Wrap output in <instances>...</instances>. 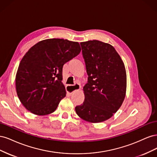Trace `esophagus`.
Masks as SVG:
<instances>
[{
    "instance_id": "1",
    "label": "esophagus",
    "mask_w": 157,
    "mask_h": 157,
    "mask_svg": "<svg viewBox=\"0 0 157 157\" xmlns=\"http://www.w3.org/2000/svg\"><path fill=\"white\" fill-rule=\"evenodd\" d=\"M80 88H81L80 85L78 83H76L74 85H68V86H67V90L70 94H71L73 93V92H75V90H80Z\"/></svg>"
}]
</instances>
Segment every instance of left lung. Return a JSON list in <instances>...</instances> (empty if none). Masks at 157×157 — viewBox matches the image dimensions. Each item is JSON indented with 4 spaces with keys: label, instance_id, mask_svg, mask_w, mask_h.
<instances>
[{
    "label": "left lung",
    "instance_id": "left-lung-1",
    "mask_svg": "<svg viewBox=\"0 0 157 157\" xmlns=\"http://www.w3.org/2000/svg\"><path fill=\"white\" fill-rule=\"evenodd\" d=\"M80 45L88 77L83 88L84 101L75 111L86 121L103 122L118 110L124 99L125 66L111 44L94 40Z\"/></svg>",
    "mask_w": 157,
    "mask_h": 157
}]
</instances>
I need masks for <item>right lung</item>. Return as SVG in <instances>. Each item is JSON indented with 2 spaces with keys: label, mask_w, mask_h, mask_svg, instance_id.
Listing matches in <instances>:
<instances>
[{
  "label": "right lung",
  "mask_w": 157,
  "mask_h": 157,
  "mask_svg": "<svg viewBox=\"0 0 157 157\" xmlns=\"http://www.w3.org/2000/svg\"><path fill=\"white\" fill-rule=\"evenodd\" d=\"M80 51L78 42L63 39L42 40L28 50L16 77L17 96L28 111L36 115L56 111L66 96L63 66Z\"/></svg>",
  "instance_id": "obj_1"
}]
</instances>
